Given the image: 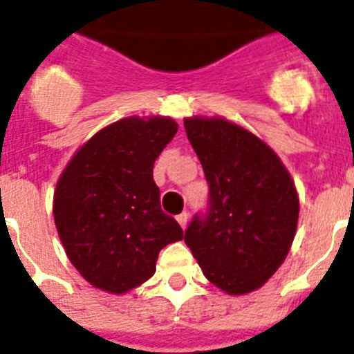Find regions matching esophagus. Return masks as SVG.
Instances as JSON below:
<instances>
[{
    "mask_svg": "<svg viewBox=\"0 0 354 354\" xmlns=\"http://www.w3.org/2000/svg\"><path fill=\"white\" fill-rule=\"evenodd\" d=\"M177 223L180 224L183 230H186V226H188V213H180V215H177Z\"/></svg>",
    "mask_w": 354,
    "mask_h": 354,
    "instance_id": "esophagus-1",
    "label": "esophagus"
}]
</instances>
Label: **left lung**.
I'll use <instances>...</instances> for the list:
<instances>
[{
    "label": "left lung",
    "mask_w": 354,
    "mask_h": 354,
    "mask_svg": "<svg viewBox=\"0 0 354 354\" xmlns=\"http://www.w3.org/2000/svg\"><path fill=\"white\" fill-rule=\"evenodd\" d=\"M184 128L209 184V213L184 242L204 277L227 295L262 288L293 244L299 194L261 137L224 118H186Z\"/></svg>",
    "instance_id": "left-lung-1"
}]
</instances>
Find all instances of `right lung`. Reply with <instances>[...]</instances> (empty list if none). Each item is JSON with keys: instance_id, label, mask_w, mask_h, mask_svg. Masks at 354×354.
<instances>
[{"instance_id": "obj_1", "label": "right lung", "mask_w": 354, "mask_h": 354, "mask_svg": "<svg viewBox=\"0 0 354 354\" xmlns=\"http://www.w3.org/2000/svg\"><path fill=\"white\" fill-rule=\"evenodd\" d=\"M171 118H131L101 128L75 151L54 192V223L68 261L93 288L122 295L156 273L159 251L183 241L160 209L153 162L174 139Z\"/></svg>"}]
</instances>
